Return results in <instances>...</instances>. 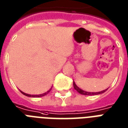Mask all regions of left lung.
Segmentation results:
<instances>
[{"label": "left lung", "mask_w": 128, "mask_h": 128, "mask_svg": "<svg viewBox=\"0 0 128 128\" xmlns=\"http://www.w3.org/2000/svg\"><path fill=\"white\" fill-rule=\"evenodd\" d=\"M74 89L76 90L78 92H79L80 94L83 95H86V96H91V95H98L100 94H102L104 93V92H106L107 89H105V90H102V91H100V92H86V91H84V90H82L81 88H80L78 86H77L76 83L74 82Z\"/></svg>", "instance_id": "left-lung-1"}]
</instances>
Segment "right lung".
Wrapping results in <instances>:
<instances>
[{
	"label": "right lung",
	"instance_id": "obj_1",
	"mask_svg": "<svg viewBox=\"0 0 128 128\" xmlns=\"http://www.w3.org/2000/svg\"><path fill=\"white\" fill-rule=\"evenodd\" d=\"M52 88V87H51V88H50L49 90L47 91L45 93H43V94H37V95H32V94H26V93H24V92H22V91H21L22 92V93L23 94L26 95V96H29V97H33V98H38V97H42L43 96H45V95H46L47 94H48L49 93V92L51 90Z\"/></svg>",
	"mask_w": 128,
	"mask_h": 128
}]
</instances>
